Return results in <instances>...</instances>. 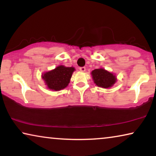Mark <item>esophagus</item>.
Here are the masks:
<instances>
[{
    "label": "esophagus",
    "mask_w": 156,
    "mask_h": 156,
    "mask_svg": "<svg viewBox=\"0 0 156 156\" xmlns=\"http://www.w3.org/2000/svg\"><path fill=\"white\" fill-rule=\"evenodd\" d=\"M80 71H82V72H84V71H85V67H80Z\"/></svg>",
    "instance_id": "1"
}]
</instances>
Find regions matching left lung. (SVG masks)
<instances>
[{
    "label": "left lung",
    "instance_id": "1",
    "mask_svg": "<svg viewBox=\"0 0 156 156\" xmlns=\"http://www.w3.org/2000/svg\"><path fill=\"white\" fill-rule=\"evenodd\" d=\"M94 83L98 87L108 88L112 86L117 81V78L113 73L106 71L104 69H97L92 71Z\"/></svg>",
    "mask_w": 156,
    "mask_h": 156
}]
</instances>
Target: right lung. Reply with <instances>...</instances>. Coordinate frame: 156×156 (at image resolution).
Wrapping results in <instances>:
<instances>
[{
    "label": "right lung",
    "instance_id": "obj_1",
    "mask_svg": "<svg viewBox=\"0 0 156 156\" xmlns=\"http://www.w3.org/2000/svg\"><path fill=\"white\" fill-rule=\"evenodd\" d=\"M74 71L73 67L59 66L55 69L44 73L42 78L48 88L55 91L60 90L68 86Z\"/></svg>",
    "mask_w": 156,
    "mask_h": 156
}]
</instances>
